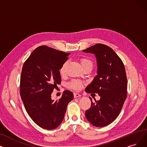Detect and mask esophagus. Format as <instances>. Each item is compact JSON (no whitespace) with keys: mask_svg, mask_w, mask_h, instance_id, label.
Segmentation results:
<instances>
[{"mask_svg":"<svg viewBox=\"0 0 147 147\" xmlns=\"http://www.w3.org/2000/svg\"><path fill=\"white\" fill-rule=\"evenodd\" d=\"M74 98H78V97H80V96H81V95H80V94H79V93H74Z\"/></svg>","mask_w":147,"mask_h":147,"instance_id":"34e87169","label":"esophagus"}]
</instances>
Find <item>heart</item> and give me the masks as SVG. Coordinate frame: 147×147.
<instances>
[{
	"label": "heart",
	"mask_w": 147,
	"mask_h": 147,
	"mask_svg": "<svg viewBox=\"0 0 147 147\" xmlns=\"http://www.w3.org/2000/svg\"><path fill=\"white\" fill-rule=\"evenodd\" d=\"M80 62L81 64V66L83 67H84L86 66H92V67L93 66L92 61L90 59H89V58H87L86 57L82 58L80 60ZM66 64H67V62L64 63L60 69V72L61 75H63L64 73H65ZM68 86L70 88V89H72L75 90H78L81 89V87L82 86V83L79 80H74L69 82L68 83Z\"/></svg>",
	"instance_id": "b5f03b06"
}]
</instances>
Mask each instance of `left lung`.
Wrapping results in <instances>:
<instances>
[{"instance_id":"1","label":"left lung","mask_w":147,"mask_h":147,"mask_svg":"<svg viewBox=\"0 0 147 147\" xmlns=\"http://www.w3.org/2000/svg\"><path fill=\"white\" fill-rule=\"evenodd\" d=\"M95 54L97 61V75L86 88L87 93H96L100 99L93 102L86 111L87 119L98 127L113 122L119 115L127 94V79L124 63L109 46L96 44L83 51Z\"/></svg>"}]
</instances>
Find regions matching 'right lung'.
Returning <instances> with one entry per match:
<instances>
[{
    "mask_svg": "<svg viewBox=\"0 0 147 147\" xmlns=\"http://www.w3.org/2000/svg\"><path fill=\"white\" fill-rule=\"evenodd\" d=\"M70 53L46 46L35 49L23 64L20 93L29 116L39 127L47 130L56 128L63 121L67 104L74 98L65 90L59 100L51 99V93L61 83L60 69Z\"/></svg>",
    "mask_w": 147,
    "mask_h": 147,
    "instance_id": "1",
    "label": "right lung"
}]
</instances>
